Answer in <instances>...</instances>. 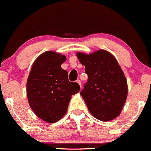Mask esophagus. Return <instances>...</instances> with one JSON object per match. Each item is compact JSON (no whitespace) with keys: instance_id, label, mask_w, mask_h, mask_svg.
<instances>
[{"instance_id":"esophagus-1","label":"esophagus","mask_w":151,"mask_h":151,"mask_svg":"<svg viewBox=\"0 0 151 151\" xmlns=\"http://www.w3.org/2000/svg\"><path fill=\"white\" fill-rule=\"evenodd\" d=\"M76 82H77L79 84V86H80V87H81V81H80V80H78H78L76 81Z\"/></svg>"}]
</instances>
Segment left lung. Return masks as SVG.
<instances>
[{"instance_id":"8db88e82","label":"left lung","mask_w":151,"mask_h":151,"mask_svg":"<svg viewBox=\"0 0 151 151\" xmlns=\"http://www.w3.org/2000/svg\"><path fill=\"white\" fill-rule=\"evenodd\" d=\"M76 55L88 75L81 95L91 114L103 122L117 117L127 99V83L116 58L104 50Z\"/></svg>"}]
</instances>
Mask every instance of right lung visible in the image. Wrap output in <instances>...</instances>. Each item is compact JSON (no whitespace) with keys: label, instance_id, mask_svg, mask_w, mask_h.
<instances>
[{"label":"right lung","instance_id":"1","mask_svg":"<svg viewBox=\"0 0 151 151\" xmlns=\"http://www.w3.org/2000/svg\"><path fill=\"white\" fill-rule=\"evenodd\" d=\"M66 57L52 51L35 60L27 83L30 107L42 120L54 123L68 110L71 96L80 91L78 83L70 82L68 72L61 68Z\"/></svg>","mask_w":151,"mask_h":151}]
</instances>
